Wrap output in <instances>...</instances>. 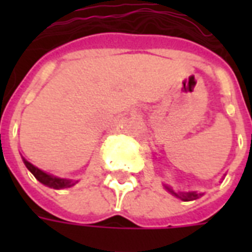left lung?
Wrapping results in <instances>:
<instances>
[{"mask_svg": "<svg viewBox=\"0 0 252 252\" xmlns=\"http://www.w3.org/2000/svg\"><path fill=\"white\" fill-rule=\"evenodd\" d=\"M164 188L169 190L171 194H174L175 197H178V198L182 201L197 200L198 197H201V195H202V193H197V191H188V193H186V191H178V193H175L174 190H171L170 188H167V186H164Z\"/></svg>", "mask_w": 252, "mask_h": 252, "instance_id": "left-lung-1", "label": "left lung"}]
</instances>
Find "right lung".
<instances>
[{"label": "right lung", "mask_w": 252, "mask_h": 252, "mask_svg": "<svg viewBox=\"0 0 252 252\" xmlns=\"http://www.w3.org/2000/svg\"><path fill=\"white\" fill-rule=\"evenodd\" d=\"M24 160L25 166H27V169L30 170L32 174L35 175V178L39 182H41L43 185L48 186V188H52V189H66V188H71L77 184V181H72V180H66V178H59V177H54L51 174H47L44 173L43 170L37 169L36 166H33L32 163H30L28 160Z\"/></svg>", "instance_id": "obj_1"}]
</instances>
